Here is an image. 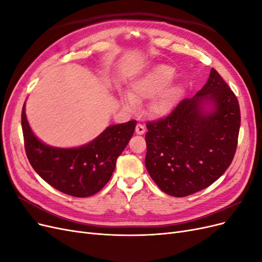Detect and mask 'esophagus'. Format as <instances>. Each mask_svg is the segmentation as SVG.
<instances>
[{"instance_id":"34e87169","label":"esophagus","mask_w":262,"mask_h":262,"mask_svg":"<svg viewBox=\"0 0 262 262\" xmlns=\"http://www.w3.org/2000/svg\"><path fill=\"white\" fill-rule=\"evenodd\" d=\"M136 132H137V134H144V132H145V128H144V125L143 124H141V123H138L137 124V126H136Z\"/></svg>"}]
</instances>
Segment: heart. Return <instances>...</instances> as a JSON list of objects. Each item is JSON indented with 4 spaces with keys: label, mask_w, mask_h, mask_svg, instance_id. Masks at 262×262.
<instances>
[{
    "label": "heart",
    "mask_w": 262,
    "mask_h": 262,
    "mask_svg": "<svg viewBox=\"0 0 262 262\" xmlns=\"http://www.w3.org/2000/svg\"><path fill=\"white\" fill-rule=\"evenodd\" d=\"M176 72L168 66H156L140 77L131 86L130 93H122L123 105L134 110L138 107V100L154 98L149 106L150 113L162 117L171 113L180 100L182 89L178 84H170Z\"/></svg>",
    "instance_id": "1"
}]
</instances>
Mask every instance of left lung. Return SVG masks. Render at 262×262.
I'll return each instance as SVG.
<instances>
[{
    "label": "left lung",
    "mask_w": 262,
    "mask_h": 262,
    "mask_svg": "<svg viewBox=\"0 0 262 262\" xmlns=\"http://www.w3.org/2000/svg\"><path fill=\"white\" fill-rule=\"evenodd\" d=\"M212 102L204 112V102ZM238 99L215 69L192 98L146 123L145 166L162 191L187 196L208 188L231 165L238 142Z\"/></svg>",
    "instance_id": "left-lung-1"
}]
</instances>
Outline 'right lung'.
Here are the masks:
<instances>
[{
    "instance_id": "1",
    "label": "right lung",
    "mask_w": 262,
    "mask_h": 262,
    "mask_svg": "<svg viewBox=\"0 0 262 262\" xmlns=\"http://www.w3.org/2000/svg\"><path fill=\"white\" fill-rule=\"evenodd\" d=\"M136 125V120L110 125L89 144L58 148L43 144L35 137L27 122L25 104L21 112L24 144L30 165L50 186L77 198L93 195L104 188Z\"/></svg>"
}]
</instances>
